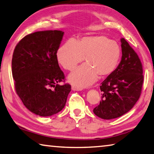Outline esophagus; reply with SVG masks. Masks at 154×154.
Wrapping results in <instances>:
<instances>
[{
    "mask_svg": "<svg viewBox=\"0 0 154 154\" xmlns=\"http://www.w3.org/2000/svg\"><path fill=\"white\" fill-rule=\"evenodd\" d=\"M72 90L74 91H81L82 90V88H78L77 86H75V85H72Z\"/></svg>",
    "mask_w": 154,
    "mask_h": 154,
    "instance_id": "obj_1",
    "label": "esophagus"
}]
</instances>
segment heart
<instances>
[{"mask_svg": "<svg viewBox=\"0 0 154 154\" xmlns=\"http://www.w3.org/2000/svg\"><path fill=\"white\" fill-rule=\"evenodd\" d=\"M60 64L71 71L84 60L86 64L77 68L69 75V80L79 88L90 86L98 76L111 75L118 67L122 56L119 44L105 36H83L76 41L69 40L57 51Z\"/></svg>", "mask_w": 154, "mask_h": 154, "instance_id": "heart-1", "label": "heart"}]
</instances>
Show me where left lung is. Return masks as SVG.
<instances>
[{
  "label": "left lung",
  "instance_id": "8db88e82",
  "mask_svg": "<svg viewBox=\"0 0 154 154\" xmlns=\"http://www.w3.org/2000/svg\"><path fill=\"white\" fill-rule=\"evenodd\" d=\"M122 57L116 71L100 86L102 100L93 109L104 119L119 118L128 112L139 100L143 83V66L137 54L125 38H121Z\"/></svg>",
  "mask_w": 154,
  "mask_h": 154
}]
</instances>
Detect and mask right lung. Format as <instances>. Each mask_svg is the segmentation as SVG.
<instances>
[{"label": "right lung", "mask_w": 154, "mask_h": 154, "mask_svg": "<svg viewBox=\"0 0 154 154\" xmlns=\"http://www.w3.org/2000/svg\"><path fill=\"white\" fill-rule=\"evenodd\" d=\"M61 30L38 31L25 36L15 46L11 62L15 90L28 110L47 117L64 107L71 90L59 66L57 51Z\"/></svg>", "instance_id": "1"}]
</instances>
